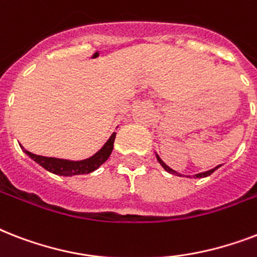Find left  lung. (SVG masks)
I'll list each match as a JSON object with an SVG mask.
<instances>
[{
    "instance_id": "1",
    "label": "left lung",
    "mask_w": 257,
    "mask_h": 257,
    "mask_svg": "<svg viewBox=\"0 0 257 257\" xmlns=\"http://www.w3.org/2000/svg\"><path fill=\"white\" fill-rule=\"evenodd\" d=\"M156 159H157V161L160 163L161 167H163V168H164L167 172H169V173H172V175L183 176V175H181V173H177V172H176V171H173V169H172V168H169L168 165L165 164L164 161L161 160L160 157H159V155H156ZM220 167H221V165H217V167H215V168L209 169V171H207V172H201V173H197V175H193V177H196V179H201V177H207V176L212 175V173H213V172H215L217 168H220Z\"/></svg>"
}]
</instances>
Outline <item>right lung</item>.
<instances>
[{"mask_svg": "<svg viewBox=\"0 0 257 257\" xmlns=\"http://www.w3.org/2000/svg\"><path fill=\"white\" fill-rule=\"evenodd\" d=\"M116 139V132L112 133V136L109 137V140L102 145V148L96 152L93 156L85 160H65V159H56V157H46V156H38L34 153L29 152L24 149V152L28 156L34 160L37 164H40L42 168H45L46 171L52 172L54 175L58 176H76V175H88L90 172L96 171L104 164L105 161L108 160L110 153L113 151V143Z\"/></svg>", "mask_w": 257, "mask_h": 257, "instance_id": "obj_1", "label": "right lung"}]
</instances>
